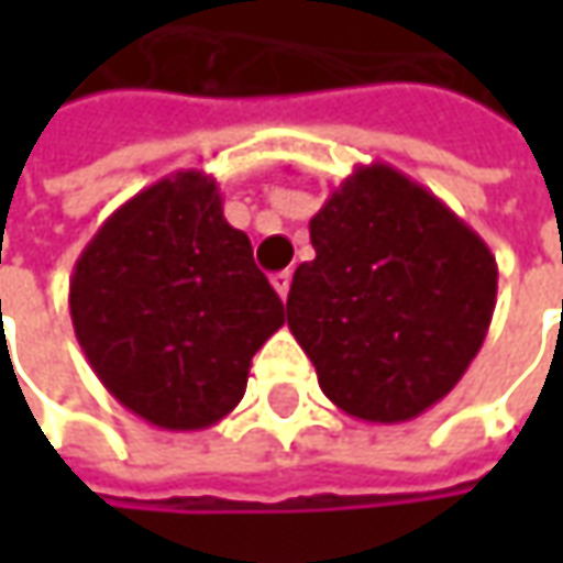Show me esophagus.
<instances>
[{"instance_id":"34e87169","label":"esophagus","mask_w":563,"mask_h":563,"mask_svg":"<svg viewBox=\"0 0 563 563\" xmlns=\"http://www.w3.org/2000/svg\"><path fill=\"white\" fill-rule=\"evenodd\" d=\"M272 288H275V294L285 300V297H288V291H291V272L288 269L275 272V275H272Z\"/></svg>"}]
</instances>
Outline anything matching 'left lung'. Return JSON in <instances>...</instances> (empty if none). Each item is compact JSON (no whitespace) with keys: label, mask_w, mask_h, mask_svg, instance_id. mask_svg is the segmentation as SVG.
<instances>
[{"label":"left lung","mask_w":563,"mask_h":563,"mask_svg":"<svg viewBox=\"0 0 563 563\" xmlns=\"http://www.w3.org/2000/svg\"><path fill=\"white\" fill-rule=\"evenodd\" d=\"M288 329L347 417L407 422L461 382L486 341L498 266L448 206L388 163L357 165L310 219Z\"/></svg>","instance_id":"8db88e82"}]
</instances>
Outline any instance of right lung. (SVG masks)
<instances>
[{
	"mask_svg": "<svg viewBox=\"0 0 563 563\" xmlns=\"http://www.w3.org/2000/svg\"><path fill=\"white\" fill-rule=\"evenodd\" d=\"M75 335L106 391L150 426L209 429L247 391L253 354L285 325L212 175L175 172L121 203L77 256Z\"/></svg>",
	"mask_w": 563,
	"mask_h": 563,
	"instance_id": "1",
	"label": "right lung"
}]
</instances>
